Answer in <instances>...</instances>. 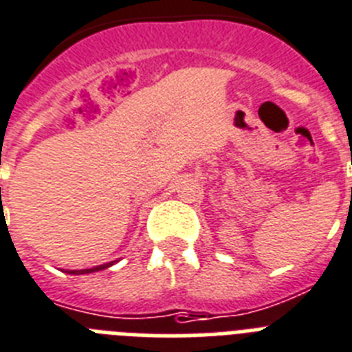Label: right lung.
<instances>
[{"label": "right lung", "instance_id": "right-lung-1", "mask_svg": "<svg viewBox=\"0 0 352 352\" xmlns=\"http://www.w3.org/2000/svg\"><path fill=\"white\" fill-rule=\"evenodd\" d=\"M116 261H111V263H105V265H98V267H93V268H84V270H66L67 274H73V276H82V274H91V272H100V270H105V268L112 267Z\"/></svg>", "mask_w": 352, "mask_h": 352}]
</instances>
